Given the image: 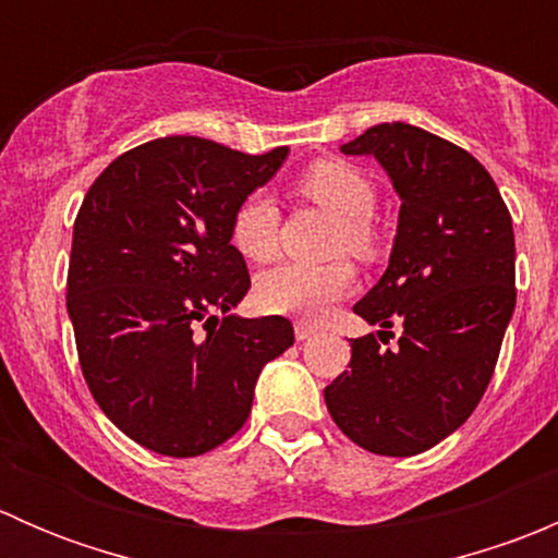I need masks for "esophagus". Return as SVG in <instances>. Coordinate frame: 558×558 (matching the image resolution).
Segmentation results:
<instances>
[{
  "label": "esophagus",
  "instance_id": "1",
  "mask_svg": "<svg viewBox=\"0 0 558 558\" xmlns=\"http://www.w3.org/2000/svg\"><path fill=\"white\" fill-rule=\"evenodd\" d=\"M294 335H296V340H307V337L315 335V326L307 324V320H296Z\"/></svg>",
  "mask_w": 558,
  "mask_h": 558
}]
</instances>
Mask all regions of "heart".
I'll return each mask as SVG.
<instances>
[{
  "mask_svg": "<svg viewBox=\"0 0 558 558\" xmlns=\"http://www.w3.org/2000/svg\"><path fill=\"white\" fill-rule=\"evenodd\" d=\"M296 189L315 205L335 213L340 227L335 229L331 251L373 258L378 234L373 213L378 191L356 165L342 159H318L300 172ZM280 210L272 196L253 191L238 205L232 216V243L251 262H269L278 253ZM353 286V269L345 258L326 264L286 262L267 269L256 280V302L269 313L307 315L315 318L345 296Z\"/></svg>",
  "mask_w": 558,
  "mask_h": 558,
  "instance_id": "obj_1",
  "label": "heart"
}]
</instances>
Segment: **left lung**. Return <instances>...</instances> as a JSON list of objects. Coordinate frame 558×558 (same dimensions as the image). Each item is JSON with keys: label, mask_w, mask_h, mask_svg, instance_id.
Listing matches in <instances>:
<instances>
[{"label": "left lung", "mask_w": 558, "mask_h": 558, "mask_svg": "<svg viewBox=\"0 0 558 558\" xmlns=\"http://www.w3.org/2000/svg\"><path fill=\"white\" fill-rule=\"evenodd\" d=\"M340 150L375 156L402 199L388 269L353 313L404 331L393 351L384 331L351 340V369L324 399L364 451L415 456L486 393L515 307L513 221L486 167L426 129L378 123Z\"/></svg>", "instance_id": "1"}]
</instances>
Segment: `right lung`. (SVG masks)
Listing matches in <instances>:
<instances>
[{
    "instance_id": "obj_1",
    "label": "right lung",
    "mask_w": 558,
    "mask_h": 558,
    "mask_svg": "<svg viewBox=\"0 0 558 558\" xmlns=\"http://www.w3.org/2000/svg\"><path fill=\"white\" fill-rule=\"evenodd\" d=\"M286 156L150 140L118 156L77 210L66 313L83 378L148 451L189 459L238 435L262 367L294 345L283 315H229L251 289L232 216Z\"/></svg>"
}]
</instances>
